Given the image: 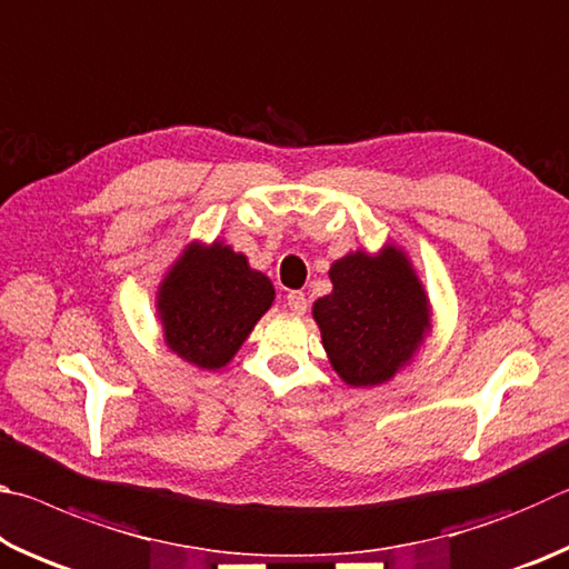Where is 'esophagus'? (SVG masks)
I'll return each mask as SVG.
<instances>
[{
  "instance_id": "esophagus-1",
  "label": "esophagus",
  "mask_w": 569,
  "mask_h": 569,
  "mask_svg": "<svg viewBox=\"0 0 569 569\" xmlns=\"http://www.w3.org/2000/svg\"><path fill=\"white\" fill-rule=\"evenodd\" d=\"M286 308L293 313H303L306 311V296L301 291H291L286 296Z\"/></svg>"
}]
</instances>
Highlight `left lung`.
<instances>
[{"mask_svg":"<svg viewBox=\"0 0 569 569\" xmlns=\"http://www.w3.org/2000/svg\"><path fill=\"white\" fill-rule=\"evenodd\" d=\"M331 293L313 301L326 356L343 383L371 389L391 381L431 336V303L409 253L383 243L351 250L329 268Z\"/></svg>","mask_w":569,"mask_h":569,"instance_id":"left-lung-1","label":"left lung"}]
</instances>
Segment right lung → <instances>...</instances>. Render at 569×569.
Segmentation results:
<instances>
[{
  "mask_svg": "<svg viewBox=\"0 0 569 569\" xmlns=\"http://www.w3.org/2000/svg\"><path fill=\"white\" fill-rule=\"evenodd\" d=\"M273 298L271 278L226 240H190L156 291L162 341L190 366L218 371L233 361Z\"/></svg>",
  "mask_w": 569,
  "mask_h": 569,
  "instance_id": "right-lung-1",
  "label": "right lung"
}]
</instances>
